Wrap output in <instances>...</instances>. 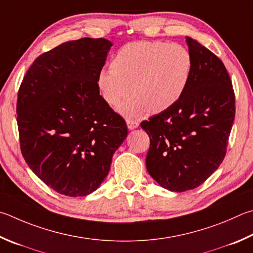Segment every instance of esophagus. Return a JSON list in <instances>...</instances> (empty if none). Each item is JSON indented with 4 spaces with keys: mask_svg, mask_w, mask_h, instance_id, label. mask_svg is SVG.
<instances>
[{
    "mask_svg": "<svg viewBox=\"0 0 253 253\" xmlns=\"http://www.w3.org/2000/svg\"><path fill=\"white\" fill-rule=\"evenodd\" d=\"M126 123H127V127H128V129H129V130L135 129V128H137V127L139 126V123H138V122H136V121H131V119H127Z\"/></svg>",
    "mask_w": 253,
    "mask_h": 253,
    "instance_id": "esophagus-1",
    "label": "esophagus"
}]
</instances>
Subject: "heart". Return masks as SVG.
<instances>
[{
    "mask_svg": "<svg viewBox=\"0 0 253 253\" xmlns=\"http://www.w3.org/2000/svg\"><path fill=\"white\" fill-rule=\"evenodd\" d=\"M192 68L191 54L182 45L138 41L115 53L111 70L98 72L97 87L109 106H117L130 93L132 97L119 107L124 116L137 117L146 111L157 114L181 98Z\"/></svg>",
    "mask_w": 253,
    "mask_h": 253,
    "instance_id": "b5f03b06",
    "label": "heart"
}]
</instances>
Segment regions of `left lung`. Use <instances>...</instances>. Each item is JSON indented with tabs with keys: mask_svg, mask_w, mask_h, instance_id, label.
Returning <instances> with one entry per match:
<instances>
[{
	"mask_svg": "<svg viewBox=\"0 0 253 253\" xmlns=\"http://www.w3.org/2000/svg\"><path fill=\"white\" fill-rule=\"evenodd\" d=\"M194 62L181 98L140 126L150 147L147 171L165 189H195L217 170L226 156L235 119V93L221 59L186 36Z\"/></svg>",
	"mask_w": 253,
	"mask_h": 253,
	"instance_id": "1",
	"label": "left lung"
}]
</instances>
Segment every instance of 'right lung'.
Listing matches in <instances>:
<instances>
[{
	"mask_svg": "<svg viewBox=\"0 0 253 253\" xmlns=\"http://www.w3.org/2000/svg\"><path fill=\"white\" fill-rule=\"evenodd\" d=\"M113 43L84 38L35 59L17 95L22 155L58 194L95 191L109 172L127 125L99 94L97 74Z\"/></svg>",
	"mask_w": 253,
	"mask_h": 253,
	"instance_id": "obj_1",
	"label": "right lung"
}]
</instances>
